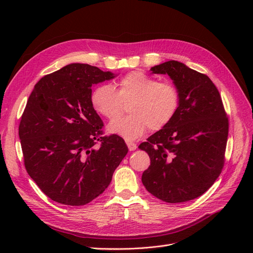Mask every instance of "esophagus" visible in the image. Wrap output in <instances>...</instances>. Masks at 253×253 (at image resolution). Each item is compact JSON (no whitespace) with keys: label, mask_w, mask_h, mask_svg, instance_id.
Wrapping results in <instances>:
<instances>
[{"label":"esophagus","mask_w":253,"mask_h":253,"mask_svg":"<svg viewBox=\"0 0 253 253\" xmlns=\"http://www.w3.org/2000/svg\"><path fill=\"white\" fill-rule=\"evenodd\" d=\"M127 148L129 151H135L137 149V145L133 142H127Z\"/></svg>","instance_id":"obj_1"}]
</instances>
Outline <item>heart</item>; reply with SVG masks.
Listing matches in <instances>:
<instances>
[{"label":"heart","mask_w":253,"mask_h":253,"mask_svg":"<svg viewBox=\"0 0 253 253\" xmlns=\"http://www.w3.org/2000/svg\"><path fill=\"white\" fill-rule=\"evenodd\" d=\"M90 104L100 116L115 120L127 105L129 116L113 121L108 131L126 141H134L147 132L159 131L174 118L180 104V91L171 81H158L140 72L122 77L115 88L110 84L95 87Z\"/></svg>","instance_id":"obj_1"}]
</instances>
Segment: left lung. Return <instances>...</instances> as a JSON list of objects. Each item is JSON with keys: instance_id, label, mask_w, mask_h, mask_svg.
Listing matches in <instances>:
<instances>
[{"instance_id": "obj_1", "label": "left lung", "mask_w": 253, "mask_h": 253, "mask_svg": "<svg viewBox=\"0 0 253 253\" xmlns=\"http://www.w3.org/2000/svg\"><path fill=\"white\" fill-rule=\"evenodd\" d=\"M153 74H168L180 91L171 122L140 143L151 165L142 174L149 192L175 204L203 195L217 179L225 163L229 122L219 91L208 76L178 61L155 65Z\"/></svg>"}]
</instances>
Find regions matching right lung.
Instances as JSON below:
<instances>
[{"label": "right lung", "instance_id": "add662e5", "mask_svg": "<svg viewBox=\"0 0 253 253\" xmlns=\"http://www.w3.org/2000/svg\"><path fill=\"white\" fill-rule=\"evenodd\" d=\"M114 77L73 63L44 76L30 94L19 126L23 157L28 175L50 200L88 204L109 187L126 155L121 137L101 136L103 122L90 104L91 86Z\"/></svg>", "mask_w": 253, "mask_h": 253}]
</instances>
